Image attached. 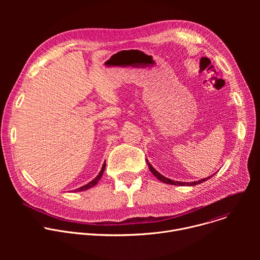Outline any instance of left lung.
Wrapping results in <instances>:
<instances>
[{
	"instance_id": "left-lung-1",
	"label": "left lung",
	"mask_w": 260,
	"mask_h": 260,
	"mask_svg": "<svg viewBox=\"0 0 260 260\" xmlns=\"http://www.w3.org/2000/svg\"><path fill=\"white\" fill-rule=\"evenodd\" d=\"M146 161H147V165H148V167H149V170H150V172L159 180V181H161V182H164V183H167V184H171V185H178V186H194V185H198V184H201V183H203V182H205V181H207V180H209L210 178H212L215 174H213V175H211V176H209L208 178H205V179H201V180H199V181H193V182H181V181H175V180H172V179H169V178H167V177H165L164 175H161L160 173H158L152 166H151V164L149 162V160L148 159H146Z\"/></svg>"
}]
</instances>
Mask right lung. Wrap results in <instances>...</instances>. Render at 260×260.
Segmentation results:
<instances>
[{
  "instance_id": "right-lung-1",
  "label": "right lung",
  "mask_w": 260,
  "mask_h": 260,
  "mask_svg": "<svg viewBox=\"0 0 260 260\" xmlns=\"http://www.w3.org/2000/svg\"><path fill=\"white\" fill-rule=\"evenodd\" d=\"M105 169H106V161H104L103 167H102V169H101V171H100L99 175H98L94 179H92L89 183L85 184L84 186H81V187H79V188H77V189H75V190H73V191H75V192H78V191H84V190H87V189H89V188L93 187L94 185H96V184H98V182L100 181V179L102 178V176H103V174H104V172H105Z\"/></svg>"
}]
</instances>
